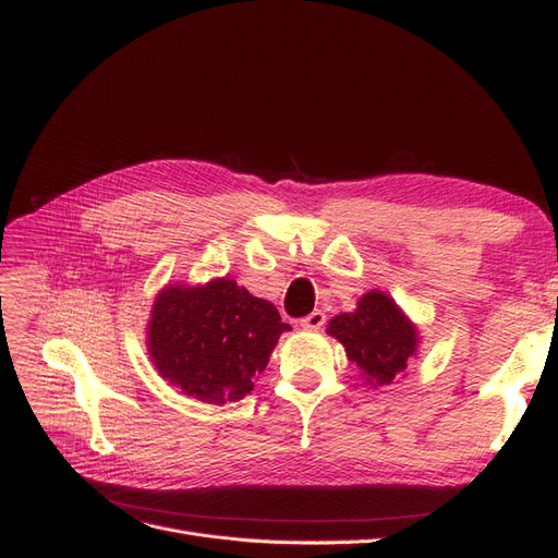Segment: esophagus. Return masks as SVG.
<instances>
[{"instance_id":"1","label":"esophagus","mask_w":558,"mask_h":558,"mask_svg":"<svg viewBox=\"0 0 558 558\" xmlns=\"http://www.w3.org/2000/svg\"><path fill=\"white\" fill-rule=\"evenodd\" d=\"M324 324H326V314L320 312V310H314L310 316H305V318L300 320V326L305 328V330H318Z\"/></svg>"}]
</instances>
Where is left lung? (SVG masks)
<instances>
[{
    "instance_id": "8db88e82",
    "label": "left lung",
    "mask_w": 558,
    "mask_h": 558,
    "mask_svg": "<svg viewBox=\"0 0 558 558\" xmlns=\"http://www.w3.org/2000/svg\"><path fill=\"white\" fill-rule=\"evenodd\" d=\"M328 335L347 351L367 386H388L404 375L418 356L421 332L396 300L384 291H367L356 310L328 320Z\"/></svg>"
}]
</instances>
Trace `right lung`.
<instances>
[{
	"label": "right lung",
	"instance_id": "1",
	"mask_svg": "<svg viewBox=\"0 0 558 558\" xmlns=\"http://www.w3.org/2000/svg\"><path fill=\"white\" fill-rule=\"evenodd\" d=\"M272 302L230 277L167 283L146 326V349L158 375L207 404L238 402L253 391L281 332Z\"/></svg>",
	"mask_w": 558,
	"mask_h": 558
}]
</instances>
